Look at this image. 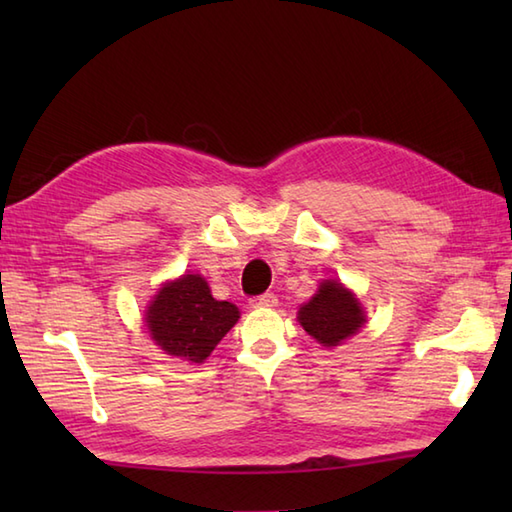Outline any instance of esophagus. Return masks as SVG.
Wrapping results in <instances>:
<instances>
[{"instance_id":"obj_1","label":"esophagus","mask_w":512,"mask_h":512,"mask_svg":"<svg viewBox=\"0 0 512 512\" xmlns=\"http://www.w3.org/2000/svg\"><path fill=\"white\" fill-rule=\"evenodd\" d=\"M248 303H250V308H275L277 306V295H275V292H266V295L253 297Z\"/></svg>"}]
</instances>
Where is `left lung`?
Returning a JSON list of instances; mask_svg holds the SVG:
<instances>
[{"mask_svg":"<svg viewBox=\"0 0 512 512\" xmlns=\"http://www.w3.org/2000/svg\"><path fill=\"white\" fill-rule=\"evenodd\" d=\"M299 323L325 347L339 345L365 323L361 303L336 281H323L317 295L299 310Z\"/></svg>","mask_w":512,"mask_h":512,"instance_id":"obj_1","label":"left lung"}]
</instances>
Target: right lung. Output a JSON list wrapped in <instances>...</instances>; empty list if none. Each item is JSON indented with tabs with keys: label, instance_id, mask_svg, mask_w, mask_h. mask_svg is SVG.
<instances>
[{
	"label": "right lung",
	"instance_id": "obj_1",
	"mask_svg": "<svg viewBox=\"0 0 512 512\" xmlns=\"http://www.w3.org/2000/svg\"><path fill=\"white\" fill-rule=\"evenodd\" d=\"M239 319L228 301L213 299L200 275H184L158 292L147 310V328L162 350L202 363Z\"/></svg>",
	"mask_w": 512,
	"mask_h": 512
}]
</instances>
